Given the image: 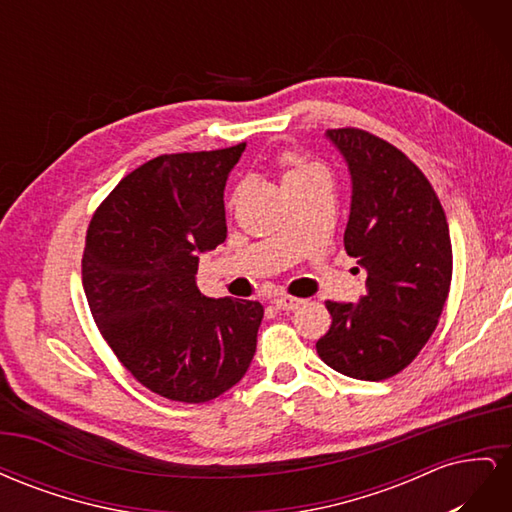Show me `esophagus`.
<instances>
[{
  "instance_id": "esophagus-1",
  "label": "esophagus",
  "mask_w": 512,
  "mask_h": 512,
  "mask_svg": "<svg viewBox=\"0 0 512 512\" xmlns=\"http://www.w3.org/2000/svg\"><path fill=\"white\" fill-rule=\"evenodd\" d=\"M273 303L277 309H282V312H292V309H299L305 301L299 297H290V294H282V297H275Z\"/></svg>"
}]
</instances>
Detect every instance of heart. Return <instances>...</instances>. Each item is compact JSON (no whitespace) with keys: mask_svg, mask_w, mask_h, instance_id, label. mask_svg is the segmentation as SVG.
Segmentation results:
<instances>
[{"mask_svg":"<svg viewBox=\"0 0 512 512\" xmlns=\"http://www.w3.org/2000/svg\"><path fill=\"white\" fill-rule=\"evenodd\" d=\"M275 162L282 170L284 188H290V185H294V183H301L309 177L322 173V168L316 162L307 160L305 156H301V153L294 149H282L280 153H277Z\"/></svg>","mask_w":512,"mask_h":512,"instance_id":"heart-1","label":"heart"}]
</instances>
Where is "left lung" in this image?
I'll return each instance as SVG.
<instances>
[{
    "label": "left lung",
    "instance_id": "8db88e82",
    "mask_svg": "<svg viewBox=\"0 0 512 512\" xmlns=\"http://www.w3.org/2000/svg\"><path fill=\"white\" fill-rule=\"evenodd\" d=\"M327 136L352 175L346 252L367 271L365 297L327 301L331 327L316 342L320 359L356 380L404 371L436 331L453 277L446 215L431 183L404 151L361 128Z\"/></svg>",
    "mask_w": 512,
    "mask_h": 512
}]
</instances>
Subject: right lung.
Returning a JSON list of instances; mask_svg holds the SVG:
<instances>
[{
  "label": "right lung",
  "instance_id": "1",
  "mask_svg": "<svg viewBox=\"0 0 512 512\" xmlns=\"http://www.w3.org/2000/svg\"><path fill=\"white\" fill-rule=\"evenodd\" d=\"M245 143L164 153L123 177L91 215L83 288L104 342L145 389L205 404L250 367L265 309L209 299L198 254L226 239L224 185Z\"/></svg>",
  "mask_w": 512,
  "mask_h": 512
}]
</instances>
